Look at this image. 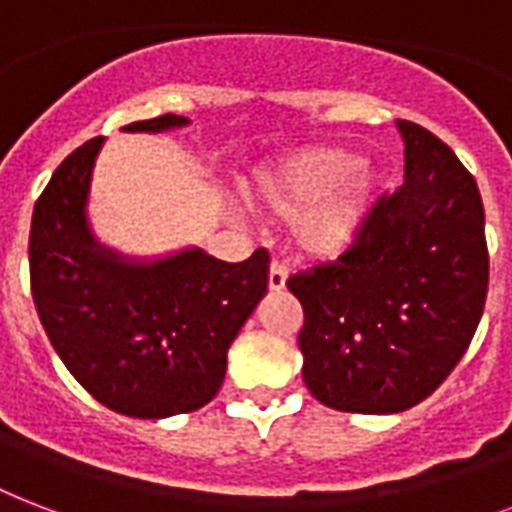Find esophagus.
Here are the masks:
<instances>
[{"instance_id": "obj_1", "label": "esophagus", "mask_w": 512, "mask_h": 512, "mask_svg": "<svg viewBox=\"0 0 512 512\" xmlns=\"http://www.w3.org/2000/svg\"><path fill=\"white\" fill-rule=\"evenodd\" d=\"M284 284H287V265L273 260L271 268H268V290L279 292L284 290Z\"/></svg>"}]
</instances>
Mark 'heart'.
I'll list each match as a JSON object with an SVG mask.
<instances>
[{
	"label": "heart",
	"instance_id": "obj_1",
	"mask_svg": "<svg viewBox=\"0 0 512 512\" xmlns=\"http://www.w3.org/2000/svg\"><path fill=\"white\" fill-rule=\"evenodd\" d=\"M381 195V174L343 147H311L263 171L252 198L295 220V241L314 257L349 252L368 228Z\"/></svg>",
	"mask_w": 512,
	"mask_h": 512
}]
</instances>
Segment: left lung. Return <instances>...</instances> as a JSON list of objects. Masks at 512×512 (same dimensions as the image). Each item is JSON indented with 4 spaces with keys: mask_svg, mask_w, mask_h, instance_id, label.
<instances>
[{
    "mask_svg": "<svg viewBox=\"0 0 512 512\" xmlns=\"http://www.w3.org/2000/svg\"><path fill=\"white\" fill-rule=\"evenodd\" d=\"M405 182L381 195L362 239L287 279L303 306V381L346 413L419 405L462 360L489 290L478 185L448 144L397 120Z\"/></svg>",
    "mask_w": 512,
    "mask_h": 512,
    "instance_id": "1",
    "label": "left lung"
}]
</instances>
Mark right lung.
I'll return each instance as SVG.
<instances>
[{"label": "right lung", "instance_id": "right-lung-1", "mask_svg": "<svg viewBox=\"0 0 512 512\" xmlns=\"http://www.w3.org/2000/svg\"><path fill=\"white\" fill-rule=\"evenodd\" d=\"M182 115L123 131L163 134ZM104 136L66 158L34 204L31 295L53 349L109 411L166 419L220 392L228 349L268 290V252L222 263L204 249L139 260L104 247L88 222L93 166Z\"/></svg>", "mask_w": 512, "mask_h": 512}]
</instances>
